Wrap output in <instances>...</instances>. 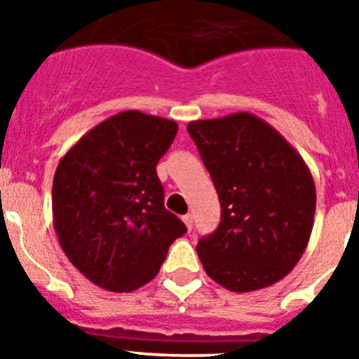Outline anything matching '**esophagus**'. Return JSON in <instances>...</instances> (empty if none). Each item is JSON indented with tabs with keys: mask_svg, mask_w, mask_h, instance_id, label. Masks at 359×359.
<instances>
[{
	"mask_svg": "<svg viewBox=\"0 0 359 359\" xmlns=\"http://www.w3.org/2000/svg\"><path fill=\"white\" fill-rule=\"evenodd\" d=\"M183 223H185V226L189 228V231L192 230V223H194V217H192V214L183 215Z\"/></svg>",
	"mask_w": 359,
	"mask_h": 359,
	"instance_id": "1",
	"label": "esophagus"
}]
</instances>
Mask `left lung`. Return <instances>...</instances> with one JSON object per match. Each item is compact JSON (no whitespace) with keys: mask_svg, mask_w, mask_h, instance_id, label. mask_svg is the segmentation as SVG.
Masks as SVG:
<instances>
[{"mask_svg":"<svg viewBox=\"0 0 359 359\" xmlns=\"http://www.w3.org/2000/svg\"><path fill=\"white\" fill-rule=\"evenodd\" d=\"M221 203V223L198 243L208 277L236 293L268 287L304 255L316 189L293 145L259 116L233 113L187 126Z\"/></svg>","mask_w":359,"mask_h":359,"instance_id":"1","label":"left lung"}]
</instances>
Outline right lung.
Returning a JSON list of instances; mask_svg holds the SVG:
<instances>
[{
	"label": "right lung",
	"mask_w": 359,
	"mask_h": 359,
	"mask_svg": "<svg viewBox=\"0 0 359 359\" xmlns=\"http://www.w3.org/2000/svg\"><path fill=\"white\" fill-rule=\"evenodd\" d=\"M177 123L122 111L86 133L53 176V228L62 252L88 280L129 293L160 271L187 226L165 208L156 165Z\"/></svg>",
	"instance_id": "obj_1"
}]
</instances>
